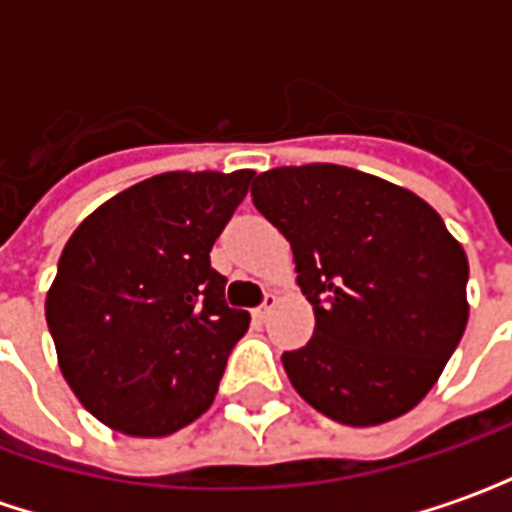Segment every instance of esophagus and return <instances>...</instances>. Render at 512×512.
Wrapping results in <instances>:
<instances>
[{"label":"esophagus","mask_w":512,"mask_h":512,"mask_svg":"<svg viewBox=\"0 0 512 512\" xmlns=\"http://www.w3.org/2000/svg\"><path fill=\"white\" fill-rule=\"evenodd\" d=\"M274 307H277V296H274V293H268L266 299H263V304H260V307H255V310H252V315H255L257 321H266L268 315H271V310H274Z\"/></svg>","instance_id":"1"}]
</instances>
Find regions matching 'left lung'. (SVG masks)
<instances>
[{"mask_svg": "<svg viewBox=\"0 0 512 512\" xmlns=\"http://www.w3.org/2000/svg\"><path fill=\"white\" fill-rule=\"evenodd\" d=\"M252 202L290 241L315 312L310 343L282 354L293 389L354 428L411 411L469 321V260L439 213L340 164L268 169Z\"/></svg>", "mask_w": 512, "mask_h": 512, "instance_id": "1", "label": "left lung"}]
</instances>
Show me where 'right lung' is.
<instances>
[{"label":"right lung","instance_id":"obj_1","mask_svg":"<svg viewBox=\"0 0 512 512\" xmlns=\"http://www.w3.org/2000/svg\"><path fill=\"white\" fill-rule=\"evenodd\" d=\"M252 178V169L153 175L68 238L46 321L73 395L112 430L156 439L211 408L249 329V312L224 301L211 249Z\"/></svg>","mask_w":512,"mask_h":512}]
</instances>
